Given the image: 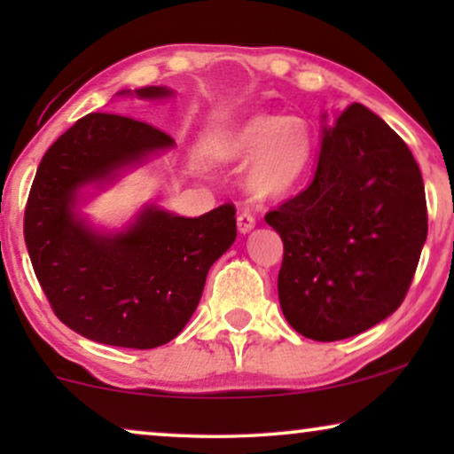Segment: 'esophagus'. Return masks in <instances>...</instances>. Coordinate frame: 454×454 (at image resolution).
<instances>
[{
    "label": "esophagus",
    "mask_w": 454,
    "mask_h": 454,
    "mask_svg": "<svg viewBox=\"0 0 454 454\" xmlns=\"http://www.w3.org/2000/svg\"><path fill=\"white\" fill-rule=\"evenodd\" d=\"M254 225H256V219H254V215L250 213V210L244 208L241 213L238 215V229L241 233H247L252 231Z\"/></svg>",
    "instance_id": "34e87169"
}]
</instances>
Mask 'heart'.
I'll list each match as a JSON object with an SVG mask.
<instances>
[{"label":"heart","mask_w":454,"mask_h":454,"mask_svg":"<svg viewBox=\"0 0 454 454\" xmlns=\"http://www.w3.org/2000/svg\"><path fill=\"white\" fill-rule=\"evenodd\" d=\"M223 157L252 160L247 190L258 198H281L300 188L314 160V132L300 115L256 114L241 121L221 145Z\"/></svg>","instance_id":"obj_1"}]
</instances>
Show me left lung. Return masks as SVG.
<instances>
[{"label": "left lung", "instance_id": "left-lung-1", "mask_svg": "<svg viewBox=\"0 0 454 454\" xmlns=\"http://www.w3.org/2000/svg\"><path fill=\"white\" fill-rule=\"evenodd\" d=\"M264 219L283 239L289 325L326 343L356 337L405 300L427 238L424 179L401 136L353 103L322 129L308 188Z\"/></svg>", "mask_w": 454, "mask_h": 454}]
</instances>
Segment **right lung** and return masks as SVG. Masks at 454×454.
<instances>
[{
  "label": "right lung",
  "instance_id": "right-lung-1",
  "mask_svg": "<svg viewBox=\"0 0 454 454\" xmlns=\"http://www.w3.org/2000/svg\"><path fill=\"white\" fill-rule=\"evenodd\" d=\"M160 98V86L136 90ZM173 145L134 117L89 114L41 159L24 210L30 262L58 318L97 343L153 349L176 339L202 297L208 269L238 238L233 204L185 219L146 208L126 231L95 233L80 221L82 185L114 179Z\"/></svg>",
  "mask_w": 454,
  "mask_h": 454
}]
</instances>
